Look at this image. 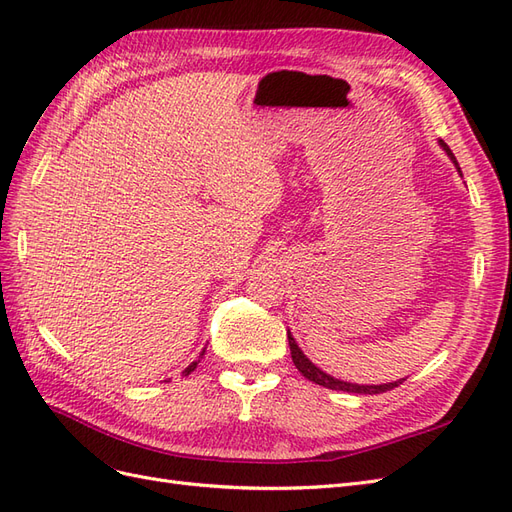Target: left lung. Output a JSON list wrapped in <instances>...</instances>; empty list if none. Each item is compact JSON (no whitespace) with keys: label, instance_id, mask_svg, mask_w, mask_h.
Wrapping results in <instances>:
<instances>
[{"label":"left lung","instance_id":"left-lung-1","mask_svg":"<svg viewBox=\"0 0 512 512\" xmlns=\"http://www.w3.org/2000/svg\"><path fill=\"white\" fill-rule=\"evenodd\" d=\"M440 147L446 151V156L453 160V164L457 166L459 175H461V168H459V164H457V160H455V156H453V151L448 149V145H446L444 141H440ZM288 344H290V354H292L294 367H297L307 380H312V382H316V384H320V386H327V389H333V391H348V393H361V395H376V393L391 391V389H395V386H399L401 382L406 380V378H401V380L386 382V384H354V382L337 380V378L329 376L327 371H322L320 367H316L312 361L307 359V356L303 354V350L299 348V344L294 342V337H292L290 329H288Z\"/></svg>","mask_w":512,"mask_h":512}]
</instances>
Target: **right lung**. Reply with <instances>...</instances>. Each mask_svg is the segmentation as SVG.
I'll list each match as a JSON object with an SVG mask.
<instances>
[{
  "mask_svg": "<svg viewBox=\"0 0 512 512\" xmlns=\"http://www.w3.org/2000/svg\"><path fill=\"white\" fill-rule=\"evenodd\" d=\"M203 354H205V350H203V352H200V356H198V361H194V363H190V365H188V367H185V369H183V376H190V374H192V371H194V369H196V365H198V363H200V359H203Z\"/></svg>",
  "mask_w": 512,
  "mask_h": 512,
  "instance_id": "obj_1",
  "label": "right lung"
}]
</instances>
